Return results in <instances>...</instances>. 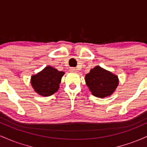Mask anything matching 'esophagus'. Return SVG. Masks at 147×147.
I'll return each mask as SVG.
<instances>
[{
  "label": "esophagus",
  "mask_w": 147,
  "mask_h": 147,
  "mask_svg": "<svg viewBox=\"0 0 147 147\" xmlns=\"http://www.w3.org/2000/svg\"><path fill=\"white\" fill-rule=\"evenodd\" d=\"M70 70L71 72H77V69L76 68H70Z\"/></svg>",
  "instance_id": "esophagus-1"
}]
</instances>
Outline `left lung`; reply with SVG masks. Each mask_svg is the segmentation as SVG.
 Listing matches in <instances>:
<instances>
[{
	"instance_id": "obj_1",
	"label": "left lung",
	"mask_w": 147,
	"mask_h": 147,
	"mask_svg": "<svg viewBox=\"0 0 147 147\" xmlns=\"http://www.w3.org/2000/svg\"><path fill=\"white\" fill-rule=\"evenodd\" d=\"M85 81L92 95L99 98L112 95L119 84L117 75L100 66L91 69L86 75Z\"/></svg>"
}]
</instances>
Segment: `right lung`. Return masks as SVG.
I'll use <instances>...</instances> for the list:
<instances>
[{"label": "right lung", "instance_id": "add662e5", "mask_svg": "<svg viewBox=\"0 0 147 147\" xmlns=\"http://www.w3.org/2000/svg\"><path fill=\"white\" fill-rule=\"evenodd\" d=\"M64 72L47 66L36 75L32 76L31 84L38 95L48 97L58 90Z\"/></svg>", "mask_w": 147, "mask_h": 147}]
</instances>
